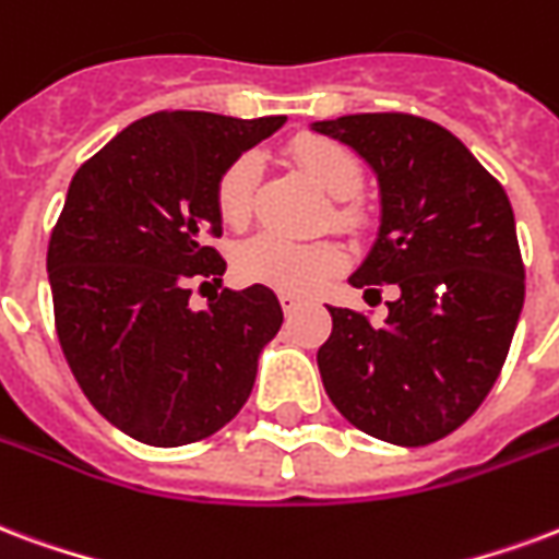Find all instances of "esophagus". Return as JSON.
I'll return each instance as SVG.
<instances>
[{"mask_svg": "<svg viewBox=\"0 0 559 559\" xmlns=\"http://www.w3.org/2000/svg\"><path fill=\"white\" fill-rule=\"evenodd\" d=\"M278 301H281V308H284V313H293L301 308V296H296V293H281Z\"/></svg>", "mask_w": 559, "mask_h": 559, "instance_id": "obj_1", "label": "esophagus"}]
</instances>
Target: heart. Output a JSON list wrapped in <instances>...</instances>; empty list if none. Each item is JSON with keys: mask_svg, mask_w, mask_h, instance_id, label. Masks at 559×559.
Returning <instances> with one entry per match:
<instances>
[{"mask_svg": "<svg viewBox=\"0 0 559 559\" xmlns=\"http://www.w3.org/2000/svg\"><path fill=\"white\" fill-rule=\"evenodd\" d=\"M290 159L301 175H308L329 198V210L322 213V225L341 230H358L364 225L358 192L364 186V165L346 144L325 135H296L290 142ZM258 156L242 153L218 171L213 186L218 218L227 227H246L254 213L258 198ZM343 251L334 239L293 242L278 234H258L246 239L234 254V272L246 284H263L281 293H311L322 281L332 278L341 269Z\"/></svg>", "mask_w": 559, "mask_h": 559, "instance_id": "b5f03b06", "label": "heart"}]
</instances>
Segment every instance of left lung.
<instances>
[{
	"label": "left lung",
	"instance_id": "1",
	"mask_svg": "<svg viewBox=\"0 0 559 559\" xmlns=\"http://www.w3.org/2000/svg\"><path fill=\"white\" fill-rule=\"evenodd\" d=\"M313 130L373 165L382 227L349 284L400 299L370 313L329 308L322 384L353 427L403 448L450 436L479 408L510 353L524 263L503 186L456 135L408 111H364Z\"/></svg>",
	"mask_w": 559,
	"mask_h": 559
}]
</instances>
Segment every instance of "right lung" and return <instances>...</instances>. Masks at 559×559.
Wrapping results in <instances>:
<instances>
[{
  "label": "right lung",
  "instance_id": "add662e5",
  "mask_svg": "<svg viewBox=\"0 0 559 559\" xmlns=\"http://www.w3.org/2000/svg\"><path fill=\"white\" fill-rule=\"evenodd\" d=\"M284 121L153 111L70 180L47 248L56 334L91 406L142 444H195L234 420L284 322L263 284L189 308L192 284L227 266L210 246L218 171Z\"/></svg>",
  "mask_w": 559,
  "mask_h": 559
}]
</instances>
